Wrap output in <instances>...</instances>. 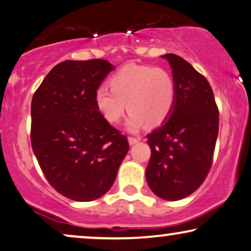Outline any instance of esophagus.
Here are the masks:
<instances>
[{
    "label": "esophagus",
    "mask_w": 251,
    "mask_h": 251,
    "mask_svg": "<svg viewBox=\"0 0 251 251\" xmlns=\"http://www.w3.org/2000/svg\"><path fill=\"white\" fill-rule=\"evenodd\" d=\"M139 141H140L139 138H133V136H129V138H128V142H129V145H131V146L135 145V143L139 142Z\"/></svg>",
    "instance_id": "1"
}]
</instances>
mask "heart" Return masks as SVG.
Segmentation results:
<instances>
[{
  "instance_id": "1",
  "label": "heart",
  "mask_w": 251,
  "mask_h": 251,
  "mask_svg": "<svg viewBox=\"0 0 251 251\" xmlns=\"http://www.w3.org/2000/svg\"><path fill=\"white\" fill-rule=\"evenodd\" d=\"M109 87L110 91L100 87L95 92L96 108L110 124L119 123L127 109L131 115L126 126L131 132L146 124L149 127L162 125L176 103V82L162 68L127 65L109 79Z\"/></svg>"
}]
</instances>
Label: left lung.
Here are the masks:
<instances>
[{
	"instance_id": "8db88e82",
	"label": "left lung",
	"mask_w": 251,
	"mask_h": 251,
	"mask_svg": "<svg viewBox=\"0 0 251 251\" xmlns=\"http://www.w3.org/2000/svg\"><path fill=\"white\" fill-rule=\"evenodd\" d=\"M162 57L172 69L176 98L165 123L147 135L151 156L146 179L158 198L178 201L195 192L211 169L219 112L204 75L175 53Z\"/></svg>"
}]
</instances>
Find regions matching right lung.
<instances>
[{
    "label": "right lung",
    "instance_id": "right-lung-1",
    "mask_svg": "<svg viewBox=\"0 0 251 251\" xmlns=\"http://www.w3.org/2000/svg\"><path fill=\"white\" fill-rule=\"evenodd\" d=\"M112 70L105 59L64 61L33 95L32 149L48 182L73 201L104 195L129 149L95 104V92Z\"/></svg>",
    "mask_w": 251,
    "mask_h": 251
}]
</instances>
